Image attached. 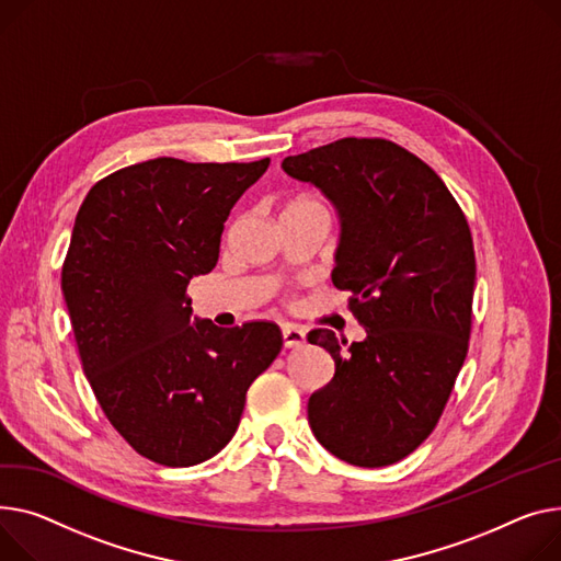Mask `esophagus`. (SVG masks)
Segmentation results:
<instances>
[{"mask_svg": "<svg viewBox=\"0 0 561 561\" xmlns=\"http://www.w3.org/2000/svg\"><path fill=\"white\" fill-rule=\"evenodd\" d=\"M282 341H284V347H300L307 341V333L297 324L284 322L282 324Z\"/></svg>", "mask_w": 561, "mask_h": 561, "instance_id": "esophagus-1", "label": "esophagus"}]
</instances>
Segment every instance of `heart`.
Returning <instances> with one entry per match:
<instances>
[{"mask_svg": "<svg viewBox=\"0 0 561 561\" xmlns=\"http://www.w3.org/2000/svg\"><path fill=\"white\" fill-rule=\"evenodd\" d=\"M288 207H320L316 201H309V198H302V201H295V203H290ZM286 207V209H288Z\"/></svg>", "mask_w": 561, "mask_h": 561, "instance_id": "obj_1", "label": "heart"}]
</instances>
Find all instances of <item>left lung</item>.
Wrapping results in <instances>:
<instances>
[{
	"label": "left lung",
	"instance_id": "left-lung-1",
	"mask_svg": "<svg viewBox=\"0 0 561 561\" xmlns=\"http://www.w3.org/2000/svg\"><path fill=\"white\" fill-rule=\"evenodd\" d=\"M282 169L316 184L341 218L331 282L350 290L360 343L309 331L335 365L309 397V426L356 467L399 462L435 428L467 356L476 256L439 175L388 139L347 137Z\"/></svg>",
	"mask_w": 561,
	"mask_h": 561
}]
</instances>
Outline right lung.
<instances>
[{
  "mask_svg": "<svg viewBox=\"0 0 561 561\" xmlns=\"http://www.w3.org/2000/svg\"><path fill=\"white\" fill-rule=\"evenodd\" d=\"M268 164H133L96 182L73 222L62 297L83 371L110 424L158 465L214 458L282 350L277 324L222 329L192 318L184 297L216 266L232 207Z\"/></svg>",
  "mask_w": 561,
  "mask_h": 561,
  "instance_id": "right-lung-1",
  "label": "right lung"
}]
</instances>
